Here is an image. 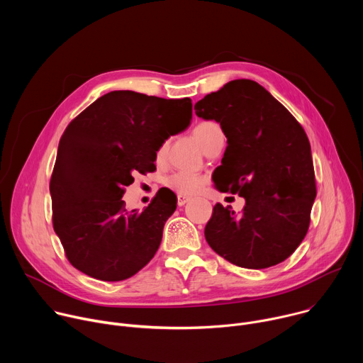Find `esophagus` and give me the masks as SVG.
I'll use <instances>...</instances> for the list:
<instances>
[{
  "mask_svg": "<svg viewBox=\"0 0 363 363\" xmlns=\"http://www.w3.org/2000/svg\"><path fill=\"white\" fill-rule=\"evenodd\" d=\"M188 201H189L188 196H185V195H178V205H179V206L185 205Z\"/></svg>",
  "mask_w": 363,
  "mask_h": 363,
  "instance_id": "obj_1",
  "label": "esophagus"
}]
</instances>
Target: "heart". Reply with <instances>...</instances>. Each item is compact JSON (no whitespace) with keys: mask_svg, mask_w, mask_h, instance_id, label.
Masks as SVG:
<instances>
[{"mask_svg":"<svg viewBox=\"0 0 363 363\" xmlns=\"http://www.w3.org/2000/svg\"><path fill=\"white\" fill-rule=\"evenodd\" d=\"M194 138L198 140L201 147L206 152L218 139L224 138L221 126L214 121H201L198 122L192 129ZM165 155V145H162L157 152V160H162ZM167 186L175 191L179 195H194L196 194L205 184V178L199 174L186 172V171H178L171 174L167 181Z\"/></svg>","mask_w":363,"mask_h":363,"instance_id":"1","label":"heart"}]
</instances>
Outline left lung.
I'll list each match as a JSON object with an SVG mask.
<instances>
[{
  "mask_svg": "<svg viewBox=\"0 0 363 363\" xmlns=\"http://www.w3.org/2000/svg\"><path fill=\"white\" fill-rule=\"evenodd\" d=\"M195 113L214 119L227 149L213 175L221 192L245 198L240 216L217 203L205 240L227 262L267 269L289 258L310 225L316 178L308 138L296 118L263 86L228 82L195 103Z\"/></svg>",
  "mask_w": 363,
  "mask_h": 363,
  "instance_id": "1",
  "label": "left lung"
}]
</instances>
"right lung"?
Listing matches in <instances>:
<instances>
[{"label": "right lung", "instance_id": "right-lung-1", "mask_svg": "<svg viewBox=\"0 0 363 363\" xmlns=\"http://www.w3.org/2000/svg\"><path fill=\"white\" fill-rule=\"evenodd\" d=\"M191 119L189 97L116 90L69 123L50 194L53 228L73 267L97 280L121 281L152 260L177 208L174 192L158 191L143 211H128L122 196L136 172L157 169V150Z\"/></svg>", "mask_w": 363, "mask_h": 363}]
</instances>
